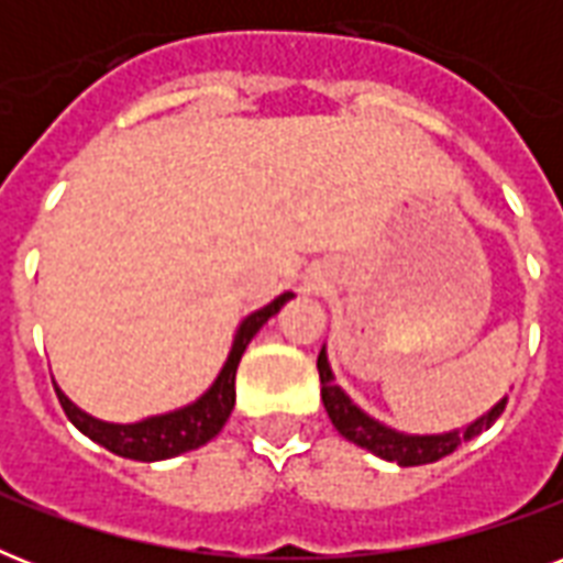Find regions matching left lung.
I'll return each instance as SVG.
<instances>
[{
	"label": "left lung",
	"mask_w": 563,
	"mask_h": 563,
	"mask_svg": "<svg viewBox=\"0 0 563 563\" xmlns=\"http://www.w3.org/2000/svg\"><path fill=\"white\" fill-rule=\"evenodd\" d=\"M318 376H321V400H324L327 415L333 420V427L339 429V435L353 441L362 450H368V453L379 455L385 462H397L400 467L429 464L450 455L462 441H471L479 432L494 427L508 402V394H503L485 415L471 420L467 427L446 429V432H427V435H411V432L385 427L383 420L371 418L368 411L351 400V394L335 383V374L330 368V356H327V344L318 353Z\"/></svg>",
	"instance_id": "left-lung-1"
}]
</instances>
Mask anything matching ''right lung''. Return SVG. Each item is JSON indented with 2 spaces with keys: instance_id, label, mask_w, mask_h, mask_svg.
<instances>
[{
  "instance_id": "obj_1",
  "label": "right lung",
  "mask_w": 563,
  "mask_h": 563,
  "mask_svg": "<svg viewBox=\"0 0 563 563\" xmlns=\"http://www.w3.org/2000/svg\"><path fill=\"white\" fill-rule=\"evenodd\" d=\"M291 291H283L280 298H274L272 303L254 309L251 316L239 321L233 342H230L228 360L210 383V388L198 394L192 402L178 406L172 411H161V415H148L134 423H113V420L92 418L90 411H84L81 406H75L64 394V388L55 383L57 400L64 406L66 418L73 420L75 429H81L84 435L101 444L110 453L122 455V459H134V462H163V459H175L180 453L198 450L201 444L212 441L219 435L221 427L228 423L230 411L236 406V368L242 353L251 344L260 327L272 316L280 312L286 300H291Z\"/></svg>"
}]
</instances>
